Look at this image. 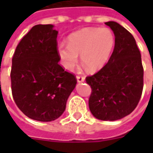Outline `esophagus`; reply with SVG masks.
I'll return each instance as SVG.
<instances>
[{
  "instance_id": "esophagus-1",
  "label": "esophagus",
  "mask_w": 153,
  "mask_h": 153,
  "mask_svg": "<svg viewBox=\"0 0 153 153\" xmlns=\"http://www.w3.org/2000/svg\"><path fill=\"white\" fill-rule=\"evenodd\" d=\"M76 79H77V81L79 82V83H82L84 81V77L83 76H81V75H77L76 76Z\"/></svg>"
}]
</instances>
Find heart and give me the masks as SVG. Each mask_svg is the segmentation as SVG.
<instances>
[{
    "label": "heart",
    "instance_id": "1",
    "mask_svg": "<svg viewBox=\"0 0 153 153\" xmlns=\"http://www.w3.org/2000/svg\"><path fill=\"white\" fill-rule=\"evenodd\" d=\"M114 45V37L108 28H85L73 33L68 45L60 44L58 53L63 66L72 70L78 63V56L88 71L95 72L104 66Z\"/></svg>",
    "mask_w": 153,
    "mask_h": 153
}]
</instances>
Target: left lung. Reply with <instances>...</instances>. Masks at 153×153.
Segmentation results:
<instances>
[{"label":"left lung","instance_id":"left-lung-1","mask_svg":"<svg viewBox=\"0 0 153 153\" xmlns=\"http://www.w3.org/2000/svg\"><path fill=\"white\" fill-rule=\"evenodd\" d=\"M115 34V47L108 62L86 82L92 88L90 111L101 120H116L136 108L143 88L141 54L134 38L118 23H105Z\"/></svg>","mask_w":153,"mask_h":153}]
</instances>
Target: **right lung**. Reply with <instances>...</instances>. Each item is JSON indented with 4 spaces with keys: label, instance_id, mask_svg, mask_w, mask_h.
I'll list each match as a JSON object with an SVG mask.
<instances>
[{
    "label": "right lung",
    "instance_id": "add662e5",
    "mask_svg": "<svg viewBox=\"0 0 153 153\" xmlns=\"http://www.w3.org/2000/svg\"><path fill=\"white\" fill-rule=\"evenodd\" d=\"M57 34L53 25H35L19 42L12 58L13 98L25 115L38 121L59 118L77 83L75 75L59 65Z\"/></svg>",
    "mask_w": 153,
    "mask_h": 153
}]
</instances>
